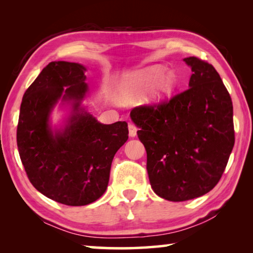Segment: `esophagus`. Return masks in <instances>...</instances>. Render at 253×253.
<instances>
[{
    "mask_svg": "<svg viewBox=\"0 0 253 253\" xmlns=\"http://www.w3.org/2000/svg\"><path fill=\"white\" fill-rule=\"evenodd\" d=\"M128 130H129V136L130 137H135L137 135V127L132 124H129L128 125Z\"/></svg>",
    "mask_w": 253,
    "mask_h": 253,
    "instance_id": "obj_1",
    "label": "esophagus"
}]
</instances>
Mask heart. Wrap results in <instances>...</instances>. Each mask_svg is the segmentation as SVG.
<instances>
[{"label": "heart", "mask_w": 253, "mask_h": 253, "mask_svg": "<svg viewBox=\"0 0 253 253\" xmlns=\"http://www.w3.org/2000/svg\"><path fill=\"white\" fill-rule=\"evenodd\" d=\"M165 72L162 66H152L129 72L121 81V99L135 101L143 98L154 84L153 100L163 101L172 95L175 88V77L172 72Z\"/></svg>", "instance_id": "b5f03b06"}]
</instances>
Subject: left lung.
<instances>
[{
  "instance_id": "left-lung-1",
  "label": "left lung",
  "mask_w": 253,
  "mask_h": 253,
  "mask_svg": "<svg viewBox=\"0 0 253 253\" xmlns=\"http://www.w3.org/2000/svg\"><path fill=\"white\" fill-rule=\"evenodd\" d=\"M183 61L192 76L185 91L130 111L147 153V173L161 198L182 202L216 185L234 145L233 106L220 75L196 57Z\"/></svg>"
}]
</instances>
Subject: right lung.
I'll list each match as a JSON object with an SVG mask.
<instances>
[{"label": "right lung", "mask_w": 253, "mask_h": 253, "mask_svg": "<svg viewBox=\"0 0 253 253\" xmlns=\"http://www.w3.org/2000/svg\"><path fill=\"white\" fill-rule=\"evenodd\" d=\"M76 62L53 61L24 92L16 142L32 185L55 202L81 207L95 202L108 186L111 162L128 139L126 122L105 125L85 110L89 91ZM59 101L70 115L60 127L50 125Z\"/></svg>", "instance_id": "1"}]
</instances>
